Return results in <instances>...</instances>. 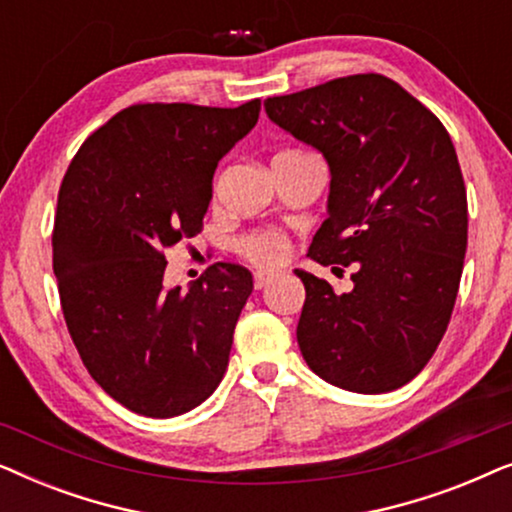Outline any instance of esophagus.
I'll return each mask as SVG.
<instances>
[{"label": "esophagus", "instance_id": "obj_1", "mask_svg": "<svg viewBox=\"0 0 512 512\" xmlns=\"http://www.w3.org/2000/svg\"><path fill=\"white\" fill-rule=\"evenodd\" d=\"M272 279H275V272H265V270H261V272H256L254 275V284H256V289H265V286H268Z\"/></svg>", "mask_w": 512, "mask_h": 512}]
</instances>
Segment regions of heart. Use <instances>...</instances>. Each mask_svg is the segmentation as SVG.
<instances>
[{
	"mask_svg": "<svg viewBox=\"0 0 512 512\" xmlns=\"http://www.w3.org/2000/svg\"><path fill=\"white\" fill-rule=\"evenodd\" d=\"M284 153H298V151H284ZM240 251L249 258L251 263L265 265V268H268V265H277L284 261L286 254H289V244H286L282 235L265 230V233H254L244 237L240 244Z\"/></svg>",
	"mask_w": 512,
	"mask_h": 512,
	"instance_id": "heart-1",
	"label": "heart"
}]
</instances>
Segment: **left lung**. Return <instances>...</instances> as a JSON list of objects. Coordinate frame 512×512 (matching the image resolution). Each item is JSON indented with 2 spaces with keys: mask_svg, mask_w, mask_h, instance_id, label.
<instances>
[{
  "mask_svg": "<svg viewBox=\"0 0 512 512\" xmlns=\"http://www.w3.org/2000/svg\"><path fill=\"white\" fill-rule=\"evenodd\" d=\"M265 114L317 149L331 172L310 258L354 270L347 293L293 270L305 284L303 359L356 394L403 387L443 340L464 270L466 186L450 135L382 74L268 97Z\"/></svg>",
  "mask_w": 512,
  "mask_h": 512,
  "instance_id": "1",
  "label": "left lung"
}]
</instances>
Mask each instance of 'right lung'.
<instances>
[{
  "mask_svg": "<svg viewBox=\"0 0 512 512\" xmlns=\"http://www.w3.org/2000/svg\"><path fill=\"white\" fill-rule=\"evenodd\" d=\"M261 100L235 109L135 104L81 144L62 179L53 272L83 366L144 417L198 408L228 368L254 277L216 263L165 284V251L200 233L219 160L247 137Z\"/></svg>",
  "mask_w": 512,
  "mask_h": 512,
  "instance_id": "obj_1",
  "label": "right lung"
}]
</instances>
